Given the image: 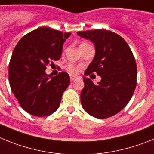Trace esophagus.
Listing matches in <instances>:
<instances>
[{
	"label": "esophagus",
	"mask_w": 154,
	"mask_h": 154,
	"mask_svg": "<svg viewBox=\"0 0 154 154\" xmlns=\"http://www.w3.org/2000/svg\"><path fill=\"white\" fill-rule=\"evenodd\" d=\"M69 77H70V81H75V80H77V79L78 78V77H77V76H75V75H70L69 76Z\"/></svg>",
	"instance_id": "34e87169"
}]
</instances>
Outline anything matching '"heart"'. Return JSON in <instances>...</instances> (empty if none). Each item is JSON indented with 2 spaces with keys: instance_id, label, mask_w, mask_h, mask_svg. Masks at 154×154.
<instances>
[{
  "instance_id": "heart-1",
  "label": "heart",
  "mask_w": 154,
  "mask_h": 154,
  "mask_svg": "<svg viewBox=\"0 0 154 154\" xmlns=\"http://www.w3.org/2000/svg\"><path fill=\"white\" fill-rule=\"evenodd\" d=\"M88 45V44L82 43L81 45ZM81 45H80V46H81ZM64 69L70 73H78L79 71L78 66H77L76 65L72 63H68L67 64H66V65L64 66Z\"/></svg>"
}]
</instances>
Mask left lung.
Instances as JSON below:
<instances>
[{
	"instance_id": "left-lung-1",
	"label": "left lung",
	"mask_w": 154,
	"mask_h": 154,
	"mask_svg": "<svg viewBox=\"0 0 154 154\" xmlns=\"http://www.w3.org/2000/svg\"><path fill=\"white\" fill-rule=\"evenodd\" d=\"M77 34L90 39L95 46V56L85 74L95 73L101 77L97 85L83 77V109L97 119L112 117L125 108L134 93L137 69L133 52L125 40L112 31L94 29Z\"/></svg>"
}]
</instances>
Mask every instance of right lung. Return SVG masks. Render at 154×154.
<instances>
[{
    "label": "right lung",
    "mask_w": 154,
    "mask_h": 154,
    "mask_svg": "<svg viewBox=\"0 0 154 154\" xmlns=\"http://www.w3.org/2000/svg\"><path fill=\"white\" fill-rule=\"evenodd\" d=\"M71 33L40 27L24 35L16 45L9 63L11 89L21 107L38 117L50 116L60 105L69 85V74L47 75L46 66L59 60L63 45Z\"/></svg>",
    "instance_id": "right-lung-1"
}]
</instances>
